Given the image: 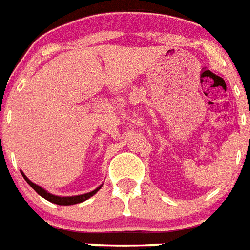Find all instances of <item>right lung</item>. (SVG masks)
<instances>
[{
	"label": "right lung",
	"mask_w": 250,
	"mask_h": 250,
	"mask_svg": "<svg viewBox=\"0 0 250 250\" xmlns=\"http://www.w3.org/2000/svg\"><path fill=\"white\" fill-rule=\"evenodd\" d=\"M22 176H23V179H25L26 182L28 183V185H30L32 189H34L35 191H36L39 195H41L42 198H45L46 200H48V202L54 203V204H57V205H72V204H79V203H83L85 202V200H87L89 198H91L92 195H95V194L98 193L99 190L101 189V187L103 185H100L99 188H96L95 190L90 191V193H86V194H83V195H75V196H57V195H54V194H50L48 191H46L45 189H42L41 187H39L37 184H35V183H32L30 180V179L27 178V176L25 175V174L22 173Z\"/></svg>",
	"instance_id": "add662e5"
}]
</instances>
